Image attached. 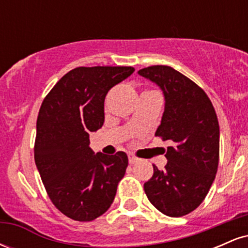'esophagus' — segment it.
<instances>
[{
  "label": "esophagus",
  "mask_w": 248,
  "mask_h": 248,
  "mask_svg": "<svg viewBox=\"0 0 248 248\" xmlns=\"http://www.w3.org/2000/svg\"><path fill=\"white\" fill-rule=\"evenodd\" d=\"M128 160H129V164H135V163H138L139 161H140V158H138L136 156H134V155H132V154H129V155H128Z\"/></svg>",
  "instance_id": "34e87169"
}]
</instances>
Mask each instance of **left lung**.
I'll return each instance as SVG.
<instances>
[{"label": "left lung", "instance_id": "1", "mask_svg": "<svg viewBox=\"0 0 248 248\" xmlns=\"http://www.w3.org/2000/svg\"><path fill=\"white\" fill-rule=\"evenodd\" d=\"M139 75L155 82L164 95V112L155 135L171 142L163 170L154 166L144 183L150 203L169 217H182L201 205L218 169L219 124L209 96L198 85L166 65Z\"/></svg>", "mask_w": 248, "mask_h": 248}]
</instances>
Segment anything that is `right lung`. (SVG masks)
Returning <instances> with one entry per match:
<instances>
[{
  "mask_svg": "<svg viewBox=\"0 0 248 248\" xmlns=\"http://www.w3.org/2000/svg\"><path fill=\"white\" fill-rule=\"evenodd\" d=\"M134 71L130 66L77 67L57 82L39 109L37 169L53 205L73 220L91 221L104 215L126 172V153L94 154L90 133L104 124L108 91Z\"/></svg>",
  "mask_w": 248,
  "mask_h": 248,
  "instance_id": "add662e5",
  "label": "right lung"
}]
</instances>
